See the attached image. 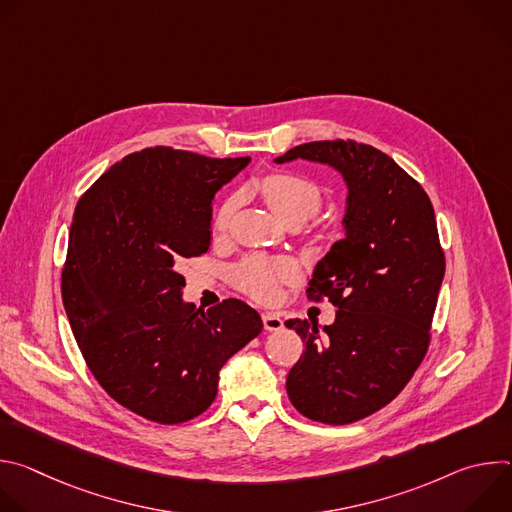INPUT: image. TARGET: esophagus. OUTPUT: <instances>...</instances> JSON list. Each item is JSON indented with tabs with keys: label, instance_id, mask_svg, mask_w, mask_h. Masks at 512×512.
I'll return each instance as SVG.
<instances>
[{
	"label": "esophagus",
	"instance_id": "1",
	"mask_svg": "<svg viewBox=\"0 0 512 512\" xmlns=\"http://www.w3.org/2000/svg\"><path fill=\"white\" fill-rule=\"evenodd\" d=\"M263 326L269 332H277V330L283 328V320L277 314H273V312H265L263 314Z\"/></svg>",
	"mask_w": 512,
	"mask_h": 512
}]
</instances>
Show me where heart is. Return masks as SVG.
<instances>
[{"label":"heart","mask_w":512,"mask_h":512,"mask_svg":"<svg viewBox=\"0 0 512 512\" xmlns=\"http://www.w3.org/2000/svg\"><path fill=\"white\" fill-rule=\"evenodd\" d=\"M261 194L273 214L283 223L306 221L322 204V190L306 176L277 172L269 174L259 184ZM237 208V198H229L216 214V229H227ZM296 275V265L287 259L249 257L233 269V281L245 294L257 300H271L283 281Z\"/></svg>","instance_id":"b5f03b06"}]
</instances>
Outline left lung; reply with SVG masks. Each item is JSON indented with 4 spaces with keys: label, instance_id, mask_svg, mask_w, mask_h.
<instances>
[{
    "label": "left lung",
    "instance_id": "left-lung-1",
    "mask_svg": "<svg viewBox=\"0 0 512 512\" xmlns=\"http://www.w3.org/2000/svg\"><path fill=\"white\" fill-rule=\"evenodd\" d=\"M338 172L346 186L344 237L316 263L308 296L336 306L330 326L287 320L306 352L285 389L302 415L344 425L367 417L421 364L446 261L433 206L393 158L356 141H310L275 158Z\"/></svg>",
    "mask_w": 512,
    "mask_h": 512
}]
</instances>
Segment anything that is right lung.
Listing matches in <instances>:
<instances>
[{"label":"right lung","instance_id":"1","mask_svg":"<svg viewBox=\"0 0 512 512\" xmlns=\"http://www.w3.org/2000/svg\"><path fill=\"white\" fill-rule=\"evenodd\" d=\"M251 158L148 148L107 170L72 214L62 304L101 387L133 413L182 423L210 407L225 362L263 328L241 300L184 302L178 265L210 247L214 194Z\"/></svg>","mask_w":512,"mask_h":512}]
</instances>
